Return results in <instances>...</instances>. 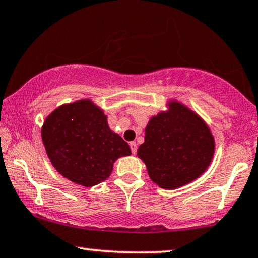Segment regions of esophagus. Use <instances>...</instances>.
Returning <instances> with one entry per match:
<instances>
[{
    "mask_svg": "<svg viewBox=\"0 0 258 258\" xmlns=\"http://www.w3.org/2000/svg\"><path fill=\"white\" fill-rule=\"evenodd\" d=\"M130 148H131V151H132L133 155L137 154V143L131 142V143H130Z\"/></svg>",
    "mask_w": 258,
    "mask_h": 258,
    "instance_id": "1",
    "label": "esophagus"
}]
</instances>
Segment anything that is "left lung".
<instances>
[{
	"mask_svg": "<svg viewBox=\"0 0 258 258\" xmlns=\"http://www.w3.org/2000/svg\"><path fill=\"white\" fill-rule=\"evenodd\" d=\"M151 116L137 155L148 174L164 190H175L200 178L212 163L215 139L196 111L176 99Z\"/></svg>",
	"mask_w": 258,
	"mask_h": 258,
	"instance_id": "left-lung-1",
	"label": "left lung"
}]
</instances>
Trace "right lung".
I'll return each instance as SVG.
<instances>
[{
    "instance_id": "obj_1",
    "label": "right lung",
    "mask_w": 258,
    "mask_h": 258,
    "mask_svg": "<svg viewBox=\"0 0 258 258\" xmlns=\"http://www.w3.org/2000/svg\"><path fill=\"white\" fill-rule=\"evenodd\" d=\"M40 133L54 168L85 187L107 180L115 161L131 155L128 144L109 128L103 109L90 98L60 105L46 116Z\"/></svg>"
}]
</instances>
